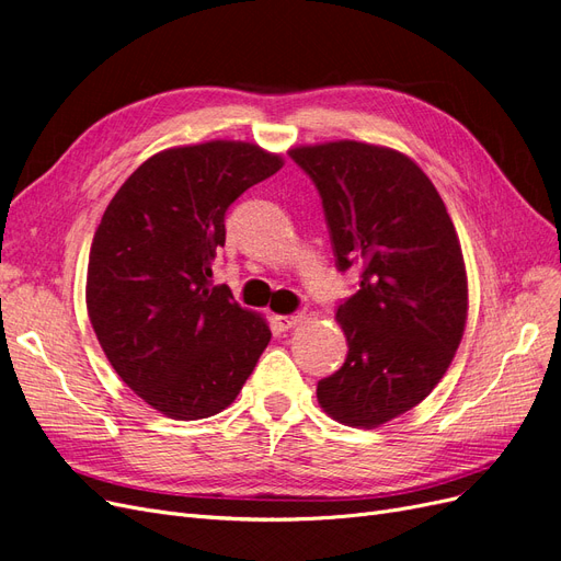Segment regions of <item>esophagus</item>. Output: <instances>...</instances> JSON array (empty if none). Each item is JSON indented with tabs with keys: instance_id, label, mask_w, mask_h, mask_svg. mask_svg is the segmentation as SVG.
<instances>
[{
	"instance_id": "esophagus-1",
	"label": "esophagus",
	"mask_w": 561,
	"mask_h": 561,
	"mask_svg": "<svg viewBox=\"0 0 561 561\" xmlns=\"http://www.w3.org/2000/svg\"><path fill=\"white\" fill-rule=\"evenodd\" d=\"M274 320H276V325H278L280 330H293L295 325H299L301 316H299V313H293V316H276Z\"/></svg>"
}]
</instances>
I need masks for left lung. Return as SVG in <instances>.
I'll use <instances>...</instances> for the list:
<instances>
[{
	"instance_id": "obj_1",
	"label": "left lung",
	"mask_w": 561,
	"mask_h": 561,
	"mask_svg": "<svg viewBox=\"0 0 561 561\" xmlns=\"http://www.w3.org/2000/svg\"><path fill=\"white\" fill-rule=\"evenodd\" d=\"M287 154L322 198L336 268L363 271L336 309L346 360L318 381V402L339 423L377 428L431 396L461 344V243L433 182L400 151L336 140Z\"/></svg>"
}]
</instances>
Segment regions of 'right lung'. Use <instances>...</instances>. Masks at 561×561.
Wrapping results in <instances>:
<instances>
[{"instance_id": "obj_1", "label": "right lung", "mask_w": 561, "mask_h": 561, "mask_svg": "<svg viewBox=\"0 0 561 561\" xmlns=\"http://www.w3.org/2000/svg\"><path fill=\"white\" fill-rule=\"evenodd\" d=\"M283 168L252 142L163 149L114 194L93 236L91 325L116 375L161 414L196 421L241 393L271 330L213 285L225 215Z\"/></svg>"}]
</instances>
